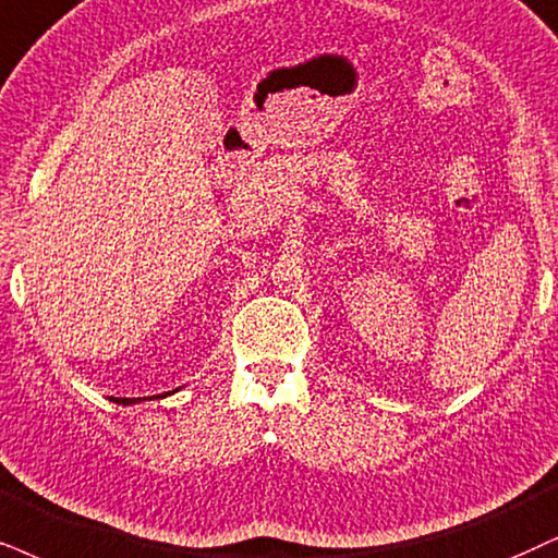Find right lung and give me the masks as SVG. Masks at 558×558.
Returning <instances> with one entry per match:
<instances>
[{
	"label": "right lung",
	"mask_w": 558,
	"mask_h": 558,
	"mask_svg": "<svg viewBox=\"0 0 558 558\" xmlns=\"http://www.w3.org/2000/svg\"><path fill=\"white\" fill-rule=\"evenodd\" d=\"M116 403H123V405H126V403H134V398H119V401H116Z\"/></svg>",
	"instance_id": "right-lung-1"
}]
</instances>
